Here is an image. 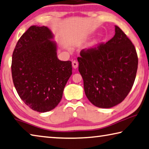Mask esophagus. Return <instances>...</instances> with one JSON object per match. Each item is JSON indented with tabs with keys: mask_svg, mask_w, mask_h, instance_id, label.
Wrapping results in <instances>:
<instances>
[{
	"mask_svg": "<svg viewBox=\"0 0 149 149\" xmlns=\"http://www.w3.org/2000/svg\"><path fill=\"white\" fill-rule=\"evenodd\" d=\"M72 66H73V68H75V69L77 68V66H78V63H77V62L76 61H72Z\"/></svg>",
	"mask_w": 149,
	"mask_h": 149,
	"instance_id": "34e87169",
	"label": "esophagus"
}]
</instances>
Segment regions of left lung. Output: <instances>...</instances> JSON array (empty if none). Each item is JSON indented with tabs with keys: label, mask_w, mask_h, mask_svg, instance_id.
Returning a JSON list of instances; mask_svg holds the SVG:
<instances>
[{
	"label": "left lung",
	"mask_w": 149,
	"mask_h": 149,
	"mask_svg": "<svg viewBox=\"0 0 149 149\" xmlns=\"http://www.w3.org/2000/svg\"><path fill=\"white\" fill-rule=\"evenodd\" d=\"M77 57L79 72L88 100L111 108L123 102L136 79L138 58L134 45L115 26V36L106 44L83 49Z\"/></svg>",
	"instance_id": "obj_1"
}]
</instances>
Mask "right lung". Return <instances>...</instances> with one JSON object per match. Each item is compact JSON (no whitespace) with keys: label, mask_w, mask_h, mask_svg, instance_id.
Segmentation results:
<instances>
[{"label":"right lung","mask_w":149,"mask_h":149,"mask_svg":"<svg viewBox=\"0 0 149 149\" xmlns=\"http://www.w3.org/2000/svg\"><path fill=\"white\" fill-rule=\"evenodd\" d=\"M53 39L47 26H31L12 55V79L17 94L31 109L40 113L57 106L72 74V62L59 60Z\"/></svg>","instance_id":"1"}]
</instances>
